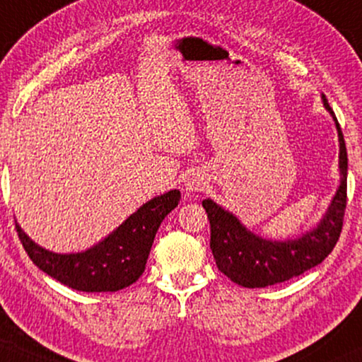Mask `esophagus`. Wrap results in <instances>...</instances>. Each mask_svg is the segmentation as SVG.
<instances>
[{"label": "esophagus", "instance_id": "1", "mask_svg": "<svg viewBox=\"0 0 362 362\" xmlns=\"http://www.w3.org/2000/svg\"><path fill=\"white\" fill-rule=\"evenodd\" d=\"M205 184H207V182H205V177L200 172H190L184 180V187L187 192L202 190Z\"/></svg>", "mask_w": 362, "mask_h": 362}]
</instances>
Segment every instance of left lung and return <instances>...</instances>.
<instances>
[{
	"label": "left lung",
	"mask_w": 362,
	"mask_h": 362,
	"mask_svg": "<svg viewBox=\"0 0 362 362\" xmlns=\"http://www.w3.org/2000/svg\"><path fill=\"white\" fill-rule=\"evenodd\" d=\"M324 108L332 117L339 139V187L321 221L304 234L274 240L254 234L239 217L214 202L202 200L210 221V249L218 271L242 287H267L300 276L331 254L341 235L347 190V152L339 122L321 95Z\"/></svg>",
	"instance_id": "8db88e82"
}]
</instances>
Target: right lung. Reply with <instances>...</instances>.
<instances>
[{
  "mask_svg": "<svg viewBox=\"0 0 362 362\" xmlns=\"http://www.w3.org/2000/svg\"><path fill=\"white\" fill-rule=\"evenodd\" d=\"M180 202V190L153 197L127 217L112 234L81 252L58 254L31 240L16 223L18 235L40 271L75 291L117 292L145 271L160 223Z\"/></svg>",
  "mask_w": 362,
  "mask_h": 362,
  "instance_id": "add662e5",
  "label": "right lung"
}]
</instances>
